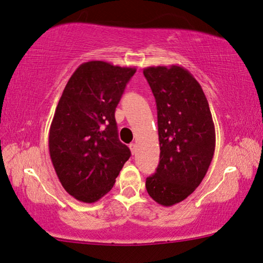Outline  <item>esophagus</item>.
I'll use <instances>...</instances> for the list:
<instances>
[{
    "label": "esophagus",
    "instance_id": "34e87169",
    "mask_svg": "<svg viewBox=\"0 0 263 263\" xmlns=\"http://www.w3.org/2000/svg\"><path fill=\"white\" fill-rule=\"evenodd\" d=\"M130 149H131V153L132 154H136L137 153V145L135 143L130 144Z\"/></svg>",
    "mask_w": 263,
    "mask_h": 263
}]
</instances>
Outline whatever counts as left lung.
I'll use <instances>...</instances> for the list:
<instances>
[{"label": "left lung", "mask_w": 263, "mask_h": 263, "mask_svg": "<svg viewBox=\"0 0 263 263\" xmlns=\"http://www.w3.org/2000/svg\"><path fill=\"white\" fill-rule=\"evenodd\" d=\"M157 104L160 161L146 190L161 206L185 200L202 181L215 148L207 98L192 73L178 65L144 69Z\"/></svg>", "instance_id": "obj_1"}]
</instances>
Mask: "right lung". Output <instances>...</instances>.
Wrapping results in <instances>:
<instances>
[{"label": "right lung", "mask_w": 263, "mask_h": 263, "mask_svg": "<svg viewBox=\"0 0 263 263\" xmlns=\"http://www.w3.org/2000/svg\"><path fill=\"white\" fill-rule=\"evenodd\" d=\"M136 68L91 61L66 83L49 131V152L62 186L92 203L110 192L131 157L120 143L115 111Z\"/></svg>", "instance_id": "1"}]
</instances>
